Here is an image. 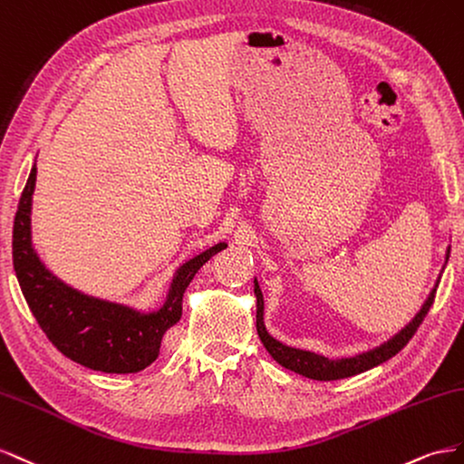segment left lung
<instances>
[{
	"instance_id": "1",
	"label": "left lung",
	"mask_w": 464,
	"mask_h": 464,
	"mask_svg": "<svg viewBox=\"0 0 464 464\" xmlns=\"http://www.w3.org/2000/svg\"><path fill=\"white\" fill-rule=\"evenodd\" d=\"M449 253H451V246H447L445 264L449 260ZM445 264H443L441 272L445 270ZM440 280H441V274L438 276V280H435V285L431 287L428 299L423 301V305L414 314V319L410 321L404 328H401L399 333H396L392 338L379 343V346H375L372 350L362 352V353H355L352 357H340V360H330V357H324L321 353L287 346V343L276 340L268 333L266 324H264V297H262L258 280L255 277L256 330H258V336H260V340L264 343V348L268 350V353L274 357V360L280 363L282 367L289 369V372L299 373V375L307 377V379H313V381H338V379L353 377L357 373L367 372V369H373V367H377L381 363H385L387 360H391L392 355H396L406 346L408 340L414 336L418 326L421 324L423 316L428 314L431 303H433V297H435V291H438Z\"/></svg>"
}]
</instances>
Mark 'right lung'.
I'll list each match as a JSON object with an SVG mask.
<instances>
[{
    "instance_id": "right-lung-1",
    "label": "right lung",
    "mask_w": 464,
    "mask_h": 464,
    "mask_svg": "<svg viewBox=\"0 0 464 464\" xmlns=\"http://www.w3.org/2000/svg\"><path fill=\"white\" fill-rule=\"evenodd\" d=\"M36 159L13 223V268L26 305L48 340L72 362L102 373H138L159 355L163 334L182 316V295L204 264L227 248L218 243L177 268L165 303L140 311L124 303L83 294L52 274L36 255L31 235Z\"/></svg>"
}]
</instances>
